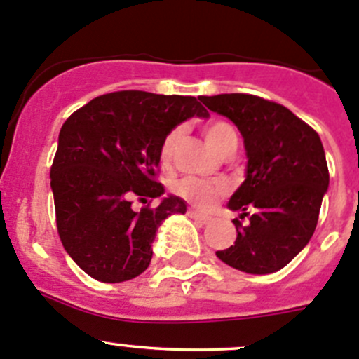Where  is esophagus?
<instances>
[{"mask_svg": "<svg viewBox=\"0 0 359 359\" xmlns=\"http://www.w3.org/2000/svg\"><path fill=\"white\" fill-rule=\"evenodd\" d=\"M189 217H191V219H194V220H196L198 224H201V226H206V224H208L210 220H212V217H208V215H203V213L196 212V210H189Z\"/></svg>", "mask_w": 359, "mask_h": 359, "instance_id": "esophagus-1", "label": "esophagus"}]
</instances>
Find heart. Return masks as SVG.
<instances>
[{"mask_svg":"<svg viewBox=\"0 0 359 359\" xmlns=\"http://www.w3.org/2000/svg\"><path fill=\"white\" fill-rule=\"evenodd\" d=\"M205 133L206 142L210 144L215 153L222 154L224 151H227L229 147L238 146V135L234 132L233 126L226 121H212L205 126L203 130ZM180 137V130H172L168 135L165 137L161 144V161L165 165H168L172 161L173 151H175L177 140ZM175 193L180 198H184L186 201H189L191 205L198 206V208H210V206L215 205L224 194L227 193V186L220 180H203L196 179V177H186V179H180L175 184Z\"/></svg>","mask_w":359,"mask_h":359,"instance_id":"1","label":"heart"}]
</instances>
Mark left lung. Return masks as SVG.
<instances>
[{
	"instance_id": "8db88e82",
	"label": "left lung",
	"mask_w": 359,
	"mask_h": 359,
	"mask_svg": "<svg viewBox=\"0 0 359 359\" xmlns=\"http://www.w3.org/2000/svg\"><path fill=\"white\" fill-rule=\"evenodd\" d=\"M210 111L234 123L247 151L245 180L227 208L236 241L219 250L227 266L248 274L283 269L313 236L328 189V166L320 135L290 109L248 93L200 97Z\"/></svg>"
}]
</instances>
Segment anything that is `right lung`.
I'll return each mask as SVG.
<instances>
[{"mask_svg":"<svg viewBox=\"0 0 359 359\" xmlns=\"http://www.w3.org/2000/svg\"><path fill=\"white\" fill-rule=\"evenodd\" d=\"M208 118L194 97L125 90L90 100L59 133L50 170L57 229L71 259L93 280L121 283L153 259L158 227L186 213L156 180L165 137L189 118ZM159 199L156 209L133 203Z\"/></svg>","mask_w":359,"mask_h":359,"instance_id":"obj_1","label":"right lung"}]
</instances>
